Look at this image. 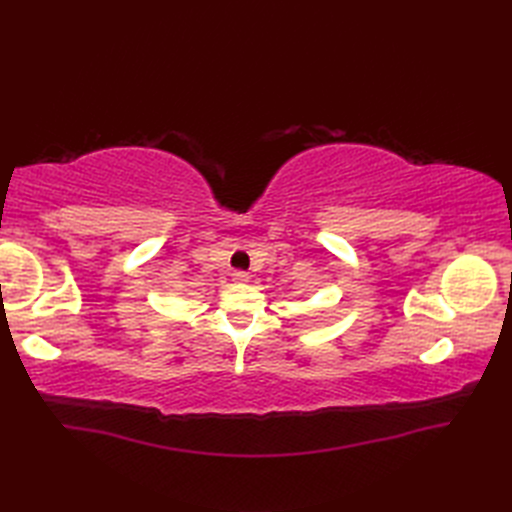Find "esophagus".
<instances>
[{
    "instance_id": "obj_1",
    "label": "esophagus",
    "mask_w": 512,
    "mask_h": 512,
    "mask_svg": "<svg viewBox=\"0 0 512 512\" xmlns=\"http://www.w3.org/2000/svg\"><path fill=\"white\" fill-rule=\"evenodd\" d=\"M232 282H235V284H247V282H250V275H247L245 271H235V273H232Z\"/></svg>"
}]
</instances>
